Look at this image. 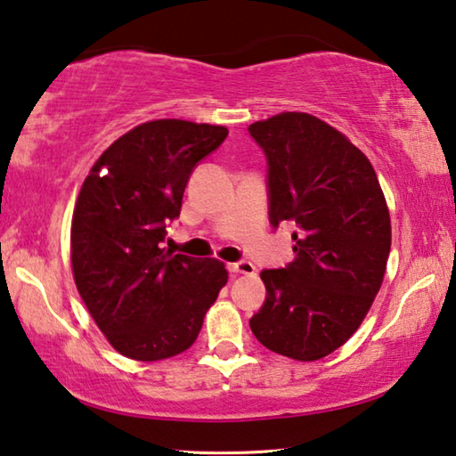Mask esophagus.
<instances>
[{
  "instance_id": "esophagus-1",
  "label": "esophagus",
  "mask_w": 456,
  "mask_h": 456,
  "mask_svg": "<svg viewBox=\"0 0 456 456\" xmlns=\"http://www.w3.org/2000/svg\"><path fill=\"white\" fill-rule=\"evenodd\" d=\"M229 272L235 273V275H251L256 273V265L251 264V261H237V264H231L229 265Z\"/></svg>"
}]
</instances>
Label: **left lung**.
Wrapping results in <instances>:
<instances>
[{"label":"left lung","mask_w":456,"mask_h":456,"mask_svg":"<svg viewBox=\"0 0 456 456\" xmlns=\"http://www.w3.org/2000/svg\"><path fill=\"white\" fill-rule=\"evenodd\" d=\"M269 165V221H293L296 259L265 269L267 297L249 320L267 350L299 362L352 338L380 289L390 213L372 163L339 130L307 112L253 122Z\"/></svg>","instance_id":"obj_1"}]
</instances>
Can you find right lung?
I'll return each instance as SVG.
<instances>
[{
    "label": "right lung",
    "instance_id": "right-lung-1",
    "mask_svg": "<svg viewBox=\"0 0 456 456\" xmlns=\"http://www.w3.org/2000/svg\"><path fill=\"white\" fill-rule=\"evenodd\" d=\"M227 133L179 118L144 122L108 146L82 183L70 233L74 281L122 356L157 362L189 350L227 283L223 261L163 247L192 168Z\"/></svg>",
    "mask_w": 456,
    "mask_h": 456
}]
</instances>
